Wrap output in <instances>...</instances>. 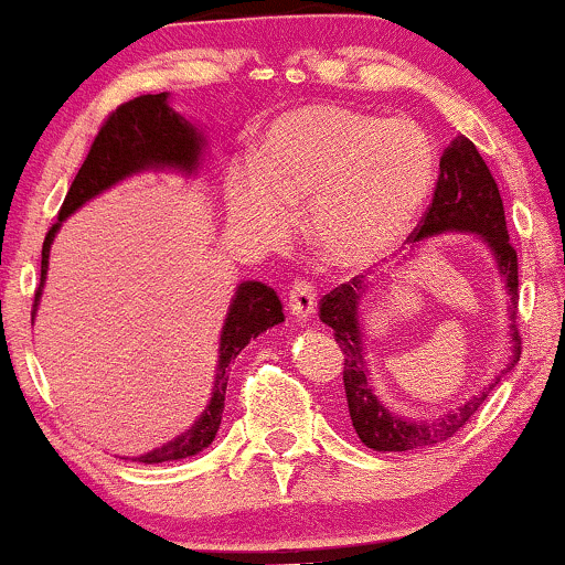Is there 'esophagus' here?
I'll return each mask as SVG.
<instances>
[{"label":"esophagus","mask_w":565,"mask_h":565,"mask_svg":"<svg viewBox=\"0 0 565 565\" xmlns=\"http://www.w3.org/2000/svg\"><path fill=\"white\" fill-rule=\"evenodd\" d=\"M289 316L297 318V321H308L312 318V312L318 308V291L310 281L305 278H297L289 289V300H287Z\"/></svg>","instance_id":"1"}]
</instances>
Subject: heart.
Returning a JSON list of instances; mask_svg holds the SVG:
<instances>
[{"label": "heart", "mask_w": 565, "mask_h": 565, "mask_svg": "<svg viewBox=\"0 0 565 565\" xmlns=\"http://www.w3.org/2000/svg\"><path fill=\"white\" fill-rule=\"evenodd\" d=\"M437 154L411 120L350 107H300L263 136L255 168L231 171L228 215L265 247L289 236L308 205V239L334 268L390 255L429 200Z\"/></svg>", "instance_id": "obj_1"}]
</instances>
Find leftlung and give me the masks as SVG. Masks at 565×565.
I'll return each instance as SVG.
<instances>
[{"mask_svg": "<svg viewBox=\"0 0 565 565\" xmlns=\"http://www.w3.org/2000/svg\"><path fill=\"white\" fill-rule=\"evenodd\" d=\"M445 231H468L484 239L492 249L494 263L505 284L508 295H511V363L502 373H508L519 363L521 358V337L515 331V310H519V255H515L511 236L505 226V207H502V196L492 173H489L487 162L481 160L479 149L473 147L471 139L458 136L450 141V147L441 152L439 160V179L434 186L431 205L426 210L420 223L407 239L424 242L434 234H445ZM365 278L355 276L348 284H339L334 291L321 300V321L334 329L337 344L342 348L344 355V394H348V407L352 426H355L360 441L371 450L379 452H405V450H424L434 447L439 441L450 439L463 426L477 416V411L484 405L489 392L500 382L487 386L477 397H471L447 416L434 420L405 418L392 413L382 399L373 394V382L369 365H365L363 352V334H360L358 323V305L363 300Z\"/></svg>", "mask_w": 565, "mask_h": 565, "instance_id": "1", "label": "left lung"}]
</instances>
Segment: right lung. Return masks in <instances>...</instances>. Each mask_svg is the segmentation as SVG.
I'll return each instance as SVG.
<instances>
[{
    "label": "right lung",
    "mask_w": 565,
    "mask_h": 565,
    "mask_svg": "<svg viewBox=\"0 0 565 565\" xmlns=\"http://www.w3.org/2000/svg\"><path fill=\"white\" fill-rule=\"evenodd\" d=\"M202 147H205V136L200 134V128L189 124L183 115H179L168 105V92L136 97L107 115L99 134L94 136V145L88 149L84 166H81L71 189H67L57 223L46 231L42 247V281H39L36 297H33V316H36L39 297H42L44 289L54 234L63 226L65 217L76 213L92 196L102 194L105 189L128 179V175L149 171V168H158V171L160 168H173V171L189 175L196 173ZM281 321L284 310L276 291L260 281H242L234 291V300H231L226 323H223L221 331L215 386L213 394H210L207 407L186 431L171 441H166V445L154 447V450L139 455L136 460L147 466L171 463V460L189 458V455L205 450L210 441L215 439L217 426H221L231 360L247 348L249 339H255L265 329Z\"/></svg>",
    "instance_id": "obj_1"
}]
</instances>
